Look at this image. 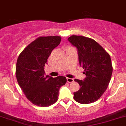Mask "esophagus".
<instances>
[{
	"mask_svg": "<svg viewBox=\"0 0 126 126\" xmlns=\"http://www.w3.org/2000/svg\"><path fill=\"white\" fill-rule=\"evenodd\" d=\"M66 81H67V82H68V83H72L73 81H74V79H72V78H66Z\"/></svg>",
	"mask_w": 126,
	"mask_h": 126,
	"instance_id": "obj_1",
	"label": "esophagus"
}]
</instances>
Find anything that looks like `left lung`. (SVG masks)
I'll use <instances>...</instances> for the list:
<instances>
[{
	"label": "left lung",
	"instance_id": "8db88e82",
	"mask_svg": "<svg viewBox=\"0 0 126 126\" xmlns=\"http://www.w3.org/2000/svg\"><path fill=\"white\" fill-rule=\"evenodd\" d=\"M68 40L78 48L79 64L86 75L84 81L74 79L80 89L74 93V99L83 104L95 102L106 90L111 80L113 66L110 56L92 38L72 35Z\"/></svg>",
	"mask_w": 126,
	"mask_h": 126
}]
</instances>
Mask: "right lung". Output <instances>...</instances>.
Listing matches in <instances>:
<instances>
[{
  "label": "right lung",
  "instance_id": "1",
  "mask_svg": "<svg viewBox=\"0 0 126 126\" xmlns=\"http://www.w3.org/2000/svg\"><path fill=\"white\" fill-rule=\"evenodd\" d=\"M59 36L37 38L22 50L16 61V77L27 99L36 106L47 107L58 101L59 90L65 85L63 76H45L44 67L55 47L61 42Z\"/></svg>",
  "mask_w": 126,
  "mask_h": 126
}]
</instances>
